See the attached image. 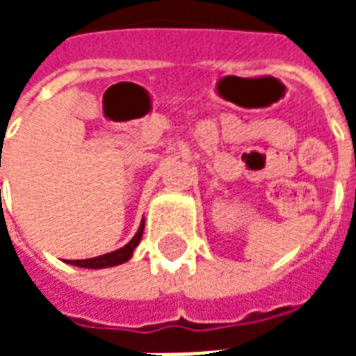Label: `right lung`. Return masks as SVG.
Segmentation results:
<instances>
[{"instance_id":"1","label":"right lung","mask_w":356,"mask_h":356,"mask_svg":"<svg viewBox=\"0 0 356 356\" xmlns=\"http://www.w3.org/2000/svg\"><path fill=\"white\" fill-rule=\"evenodd\" d=\"M143 229H145V219L140 221V227L137 234L133 236L124 248H120L116 252H110V254L99 255V257H91V259H70V265H76V267L83 268H106V267H116V265H122V263L129 261L133 255V250L139 246L140 236H143Z\"/></svg>"}]
</instances>
